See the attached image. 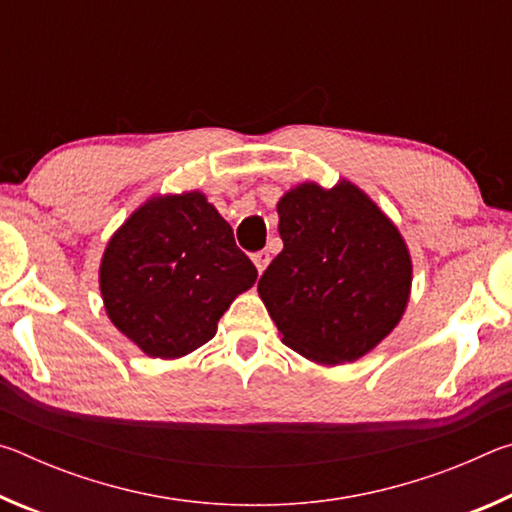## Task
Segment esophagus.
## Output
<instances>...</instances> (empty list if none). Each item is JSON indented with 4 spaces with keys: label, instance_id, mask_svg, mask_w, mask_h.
<instances>
[{
    "label": "esophagus",
    "instance_id": "esophagus-1",
    "mask_svg": "<svg viewBox=\"0 0 512 512\" xmlns=\"http://www.w3.org/2000/svg\"><path fill=\"white\" fill-rule=\"evenodd\" d=\"M253 262L257 266V271L264 273V268L268 266V262H271V255H268V250H259V253L253 255Z\"/></svg>",
    "mask_w": 512,
    "mask_h": 512
}]
</instances>
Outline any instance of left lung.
I'll use <instances>...</instances> for the list:
<instances>
[{
    "label": "left lung",
    "instance_id": "1",
    "mask_svg": "<svg viewBox=\"0 0 512 512\" xmlns=\"http://www.w3.org/2000/svg\"><path fill=\"white\" fill-rule=\"evenodd\" d=\"M277 216L284 248L257 291L282 343L320 366L375 350L411 296L413 262L397 225L350 180L291 187Z\"/></svg>",
    "mask_w": 512,
    "mask_h": 512
}]
</instances>
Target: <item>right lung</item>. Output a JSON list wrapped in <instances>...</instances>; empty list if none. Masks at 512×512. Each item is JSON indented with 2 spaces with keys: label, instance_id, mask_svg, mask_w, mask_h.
Returning <instances> with one entry per match:
<instances>
[{
  "label": "right lung",
  "instance_id": "right-lung-1",
  "mask_svg": "<svg viewBox=\"0 0 512 512\" xmlns=\"http://www.w3.org/2000/svg\"><path fill=\"white\" fill-rule=\"evenodd\" d=\"M255 280L257 268L203 192L149 198L110 237L99 266L112 325L153 359L205 345Z\"/></svg>",
  "mask_w": 512,
  "mask_h": 512
}]
</instances>
